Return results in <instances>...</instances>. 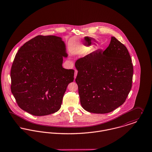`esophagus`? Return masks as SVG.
Masks as SVG:
<instances>
[{
	"instance_id": "1",
	"label": "esophagus",
	"mask_w": 152,
	"mask_h": 152,
	"mask_svg": "<svg viewBox=\"0 0 152 152\" xmlns=\"http://www.w3.org/2000/svg\"><path fill=\"white\" fill-rule=\"evenodd\" d=\"M77 75V70H75V76H74V78H75V79H76Z\"/></svg>"
}]
</instances>
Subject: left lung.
I'll return each instance as SVG.
<instances>
[{
	"label": "left lung",
	"instance_id": "1",
	"mask_svg": "<svg viewBox=\"0 0 152 152\" xmlns=\"http://www.w3.org/2000/svg\"><path fill=\"white\" fill-rule=\"evenodd\" d=\"M82 107L95 114L110 113L125 101L132 88L133 65L126 47L111 37L105 51H97L76 61Z\"/></svg>",
	"mask_w": 152,
	"mask_h": 152
}]
</instances>
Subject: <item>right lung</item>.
Masks as SVG:
<instances>
[{
  "label": "right lung",
  "mask_w": 152,
  "mask_h": 152,
  "mask_svg": "<svg viewBox=\"0 0 152 152\" xmlns=\"http://www.w3.org/2000/svg\"><path fill=\"white\" fill-rule=\"evenodd\" d=\"M62 38L38 35L18 50L11 72V91L18 105L35 116L57 112L75 70L62 67L66 58Z\"/></svg>",
  "instance_id": "1"
}]
</instances>
